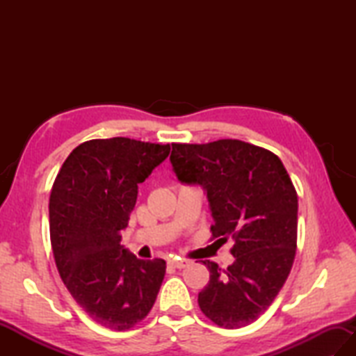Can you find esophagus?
I'll return each instance as SVG.
<instances>
[{
  "label": "esophagus",
  "mask_w": 356,
  "mask_h": 356,
  "mask_svg": "<svg viewBox=\"0 0 356 356\" xmlns=\"http://www.w3.org/2000/svg\"><path fill=\"white\" fill-rule=\"evenodd\" d=\"M168 264L171 268H177V269H184L186 268L188 264H190V261L188 260H184V259H171L168 260Z\"/></svg>",
  "instance_id": "34e87169"
}]
</instances>
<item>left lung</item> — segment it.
<instances>
[{
  "mask_svg": "<svg viewBox=\"0 0 356 356\" xmlns=\"http://www.w3.org/2000/svg\"><path fill=\"white\" fill-rule=\"evenodd\" d=\"M170 161L179 182L205 191L213 237L234 240L225 270L203 261L202 312L220 327H245L272 305L295 259L298 197L289 174L278 156L237 139L172 143Z\"/></svg>",
  "mask_w": 356,
  "mask_h": 356,
  "instance_id": "obj_1",
  "label": "left lung"
}]
</instances>
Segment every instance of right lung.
<instances>
[{
	"instance_id": "add662e5",
	"label": "right lung",
	"mask_w": 356,
	"mask_h": 356,
	"mask_svg": "<svg viewBox=\"0 0 356 356\" xmlns=\"http://www.w3.org/2000/svg\"><path fill=\"white\" fill-rule=\"evenodd\" d=\"M170 145L128 138L81 143L65 159L49 202L56 268L93 321L128 330L145 318L165 277V260H140L120 245L138 185Z\"/></svg>"
}]
</instances>
